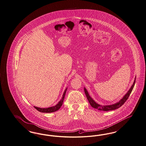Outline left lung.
<instances>
[{
	"label": "left lung",
	"mask_w": 146,
	"mask_h": 146,
	"mask_svg": "<svg viewBox=\"0 0 146 146\" xmlns=\"http://www.w3.org/2000/svg\"><path fill=\"white\" fill-rule=\"evenodd\" d=\"M135 81H136V77L135 78L133 84L132 85V86H131L129 90V91L127 92V93L123 96L122 98L121 99L119 102H117L116 103H115V104H111V105H100L99 104L97 103L94 100V99L91 97V96L89 95V94L88 93V91H87V90L85 88H84V91H85V94H86V96L87 97V99L88 100V102L90 103L91 106L92 107H93L94 109H98V110H100V111H110V110H115V109H117L120 108L127 101V100L131 92V91H133V88L134 87Z\"/></svg>",
	"instance_id": "left-lung-1"
}]
</instances>
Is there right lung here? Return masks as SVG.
Here are the masks:
<instances>
[{"label":"right lung","instance_id":"add662e5","mask_svg":"<svg viewBox=\"0 0 146 146\" xmlns=\"http://www.w3.org/2000/svg\"><path fill=\"white\" fill-rule=\"evenodd\" d=\"M67 88H66L65 89L61 99L58 102V103L55 106L49 107V108H38V107H36V106H34V108L37 110H38V111H40L41 112H43V113H50V112H55V111H58L62 105L64 99V96H65V94H66V92L67 91Z\"/></svg>","mask_w":146,"mask_h":146}]
</instances>
